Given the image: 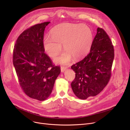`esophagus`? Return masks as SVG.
<instances>
[{
    "mask_svg": "<svg viewBox=\"0 0 130 130\" xmlns=\"http://www.w3.org/2000/svg\"><path fill=\"white\" fill-rule=\"evenodd\" d=\"M60 70H61V72H64L65 71H66L67 70V68L65 67H61Z\"/></svg>",
    "mask_w": 130,
    "mask_h": 130,
    "instance_id": "esophagus-1",
    "label": "esophagus"
}]
</instances>
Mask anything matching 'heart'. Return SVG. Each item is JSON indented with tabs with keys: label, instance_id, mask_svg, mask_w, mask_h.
<instances>
[{
	"label": "heart",
	"instance_id": "1",
	"mask_svg": "<svg viewBox=\"0 0 130 130\" xmlns=\"http://www.w3.org/2000/svg\"><path fill=\"white\" fill-rule=\"evenodd\" d=\"M51 36H46L43 42L45 51L54 58L57 56L62 48L66 51L55 59L56 63L67 64L72 60L78 59L89 52L93 42L90 28L85 25L65 23L59 25L51 30Z\"/></svg>",
	"mask_w": 130,
	"mask_h": 130
}]
</instances>
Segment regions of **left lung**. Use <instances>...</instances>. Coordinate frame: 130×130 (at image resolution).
<instances>
[{"mask_svg":"<svg viewBox=\"0 0 130 130\" xmlns=\"http://www.w3.org/2000/svg\"><path fill=\"white\" fill-rule=\"evenodd\" d=\"M114 57V46L110 37L103 28L99 27L90 52L71 66L75 72L71 86L78 98L85 100L103 91L111 77Z\"/></svg>","mask_w":130,"mask_h":130,"instance_id":"obj_1","label":"left lung"}]
</instances>
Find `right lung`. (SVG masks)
Masks as SVG:
<instances>
[{"label":"right lung","instance_id":"right-lung-1","mask_svg":"<svg viewBox=\"0 0 130 130\" xmlns=\"http://www.w3.org/2000/svg\"><path fill=\"white\" fill-rule=\"evenodd\" d=\"M50 22L30 27L17 39L13 50V64L19 84L30 98L40 101L50 96L60 67L53 64L44 53L45 28Z\"/></svg>","mask_w":130,"mask_h":130}]
</instances>
